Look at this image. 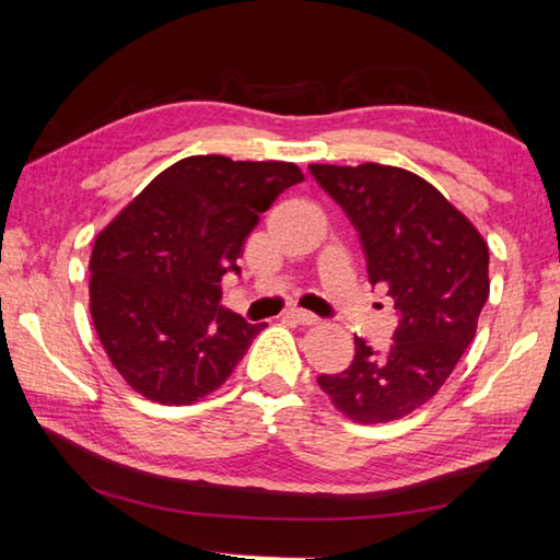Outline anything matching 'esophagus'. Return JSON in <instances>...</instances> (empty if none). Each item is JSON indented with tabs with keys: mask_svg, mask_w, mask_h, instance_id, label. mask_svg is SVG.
I'll return each mask as SVG.
<instances>
[{
	"mask_svg": "<svg viewBox=\"0 0 560 560\" xmlns=\"http://www.w3.org/2000/svg\"><path fill=\"white\" fill-rule=\"evenodd\" d=\"M287 318H291L293 324H301V326H311V324H316V320H318V316H314L311 311H303V308H289Z\"/></svg>",
	"mask_w": 560,
	"mask_h": 560,
	"instance_id": "obj_1",
	"label": "esophagus"
}]
</instances>
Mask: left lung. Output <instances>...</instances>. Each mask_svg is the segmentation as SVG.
Returning <instances> with one entry per match:
<instances>
[{"mask_svg": "<svg viewBox=\"0 0 560 560\" xmlns=\"http://www.w3.org/2000/svg\"><path fill=\"white\" fill-rule=\"evenodd\" d=\"M346 212L363 246L368 279L395 301L387 350L355 336L346 371L318 375L340 412L363 424L400 420L447 381L469 348L489 299V249L459 210L407 170L308 165Z\"/></svg>", "mask_w": 560, "mask_h": 560, "instance_id": "1", "label": "left lung"}]
</instances>
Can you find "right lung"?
<instances>
[{
	"instance_id": "obj_1",
	"label": "right lung",
	"mask_w": 560,
	"mask_h": 560,
	"mask_svg": "<svg viewBox=\"0 0 560 560\" xmlns=\"http://www.w3.org/2000/svg\"><path fill=\"white\" fill-rule=\"evenodd\" d=\"M293 163L192 155L160 173L91 254V318L132 390L189 405L232 375L267 324L224 308L222 277L240 273L246 236L283 189Z\"/></svg>"
}]
</instances>
